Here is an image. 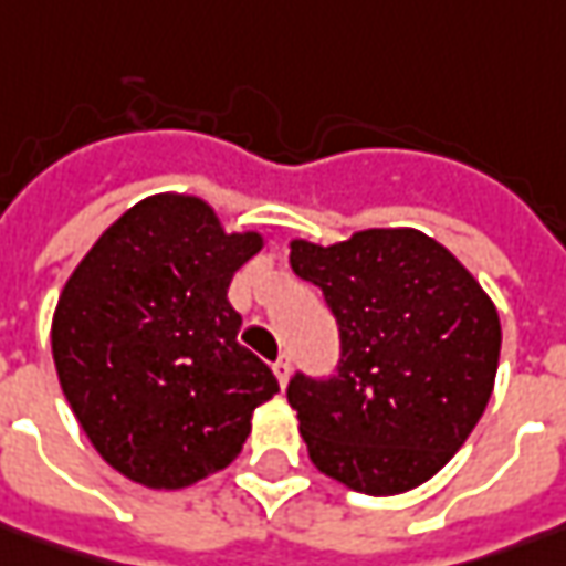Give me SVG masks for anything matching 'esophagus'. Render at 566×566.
<instances>
[{
    "label": "esophagus",
    "mask_w": 566,
    "mask_h": 566,
    "mask_svg": "<svg viewBox=\"0 0 566 566\" xmlns=\"http://www.w3.org/2000/svg\"><path fill=\"white\" fill-rule=\"evenodd\" d=\"M272 369H275V376H279V385H287V379H291V360L287 357H279V360L272 363Z\"/></svg>",
    "instance_id": "esophagus-1"
}]
</instances>
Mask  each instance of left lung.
<instances>
[{
	"label": "left lung",
	"mask_w": 566,
	"mask_h": 566,
	"mask_svg": "<svg viewBox=\"0 0 566 566\" xmlns=\"http://www.w3.org/2000/svg\"><path fill=\"white\" fill-rule=\"evenodd\" d=\"M291 269L322 287L342 338L335 376L287 381L310 460L363 495L417 489L458 454L492 398L495 303L413 228L335 247L294 241Z\"/></svg>",
	"instance_id": "left-lung-1"
}]
</instances>
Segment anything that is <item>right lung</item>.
<instances>
[{
  "instance_id": "obj_1",
  "label": "right lung",
  "mask_w": 566,
  "mask_h": 566,
  "mask_svg": "<svg viewBox=\"0 0 566 566\" xmlns=\"http://www.w3.org/2000/svg\"><path fill=\"white\" fill-rule=\"evenodd\" d=\"M260 234H224L197 197H149L93 244L52 319L62 391L93 448L149 489H185L241 454L279 391L228 303Z\"/></svg>"
}]
</instances>
